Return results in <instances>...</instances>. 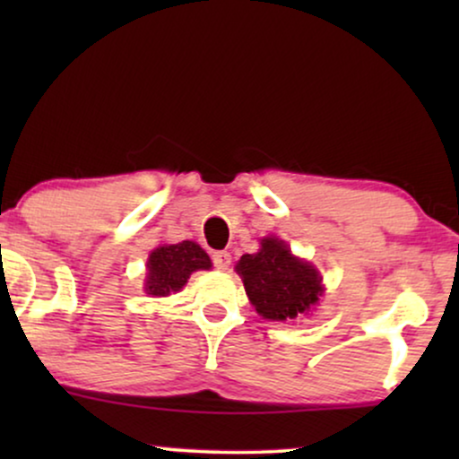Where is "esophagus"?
<instances>
[{"label":"esophagus","instance_id":"34e87169","mask_svg":"<svg viewBox=\"0 0 459 459\" xmlns=\"http://www.w3.org/2000/svg\"><path fill=\"white\" fill-rule=\"evenodd\" d=\"M230 263H231V255L228 250H217V253H212V265L221 269V272H225V269L230 267Z\"/></svg>","mask_w":459,"mask_h":459}]
</instances>
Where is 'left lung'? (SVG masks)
Instances as JSON below:
<instances>
[{
    "instance_id": "1",
    "label": "left lung",
    "mask_w": 459,
    "mask_h": 459,
    "mask_svg": "<svg viewBox=\"0 0 459 459\" xmlns=\"http://www.w3.org/2000/svg\"><path fill=\"white\" fill-rule=\"evenodd\" d=\"M236 272L256 313L272 322L305 316L324 294L317 269L294 256L288 244L275 236L263 238L259 253L242 255Z\"/></svg>"
}]
</instances>
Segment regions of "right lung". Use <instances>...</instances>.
Returning <instances> with one entry per match:
<instances>
[{
    "label": "right lung",
    "instance_id": "1",
    "mask_svg": "<svg viewBox=\"0 0 459 459\" xmlns=\"http://www.w3.org/2000/svg\"><path fill=\"white\" fill-rule=\"evenodd\" d=\"M146 267V292L152 297H167L179 292L194 272L211 269V259L196 242L184 240L154 248Z\"/></svg>",
    "mask_w": 459,
    "mask_h": 459
}]
</instances>
